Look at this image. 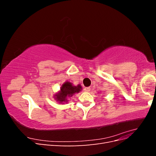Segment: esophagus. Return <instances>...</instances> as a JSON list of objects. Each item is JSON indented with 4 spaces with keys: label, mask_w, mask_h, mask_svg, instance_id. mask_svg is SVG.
Listing matches in <instances>:
<instances>
[{
    "label": "esophagus",
    "mask_w": 156,
    "mask_h": 156,
    "mask_svg": "<svg viewBox=\"0 0 156 156\" xmlns=\"http://www.w3.org/2000/svg\"><path fill=\"white\" fill-rule=\"evenodd\" d=\"M84 90L85 91V92H90V87H86V88H84Z\"/></svg>",
    "instance_id": "esophagus-1"
}]
</instances>
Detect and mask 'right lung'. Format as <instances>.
Here are the masks:
<instances>
[{
  "label": "right lung",
  "instance_id": "add662e5",
  "mask_svg": "<svg viewBox=\"0 0 156 156\" xmlns=\"http://www.w3.org/2000/svg\"><path fill=\"white\" fill-rule=\"evenodd\" d=\"M82 87L80 84L73 86L72 83L65 82L60 87V90L54 96L55 100L60 103L68 102V98L72 97L75 93H79L81 90Z\"/></svg>",
  "mask_w": 156,
  "mask_h": 156
}]
</instances>
